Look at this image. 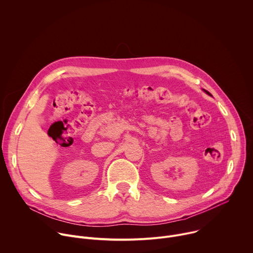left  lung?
I'll list each match as a JSON object with an SVG mask.
<instances>
[{"mask_svg": "<svg viewBox=\"0 0 253 253\" xmlns=\"http://www.w3.org/2000/svg\"><path fill=\"white\" fill-rule=\"evenodd\" d=\"M204 91H205V92H206V93H207V94H208V95H210V93H209V92H208V91H206V90H204Z\"/></svg>", "mask_w": 253, "mask_h": 253, "instance_id": "left-lung-1", "label": "left lung"}]
</instances>
